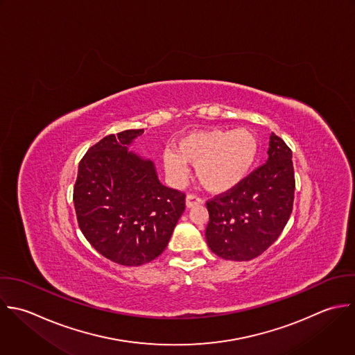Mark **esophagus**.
<instances>
[{"label": "esophagus", "instance_id": "esophagus-1", "mask_svg": "<svg viewBox=\"0 0 355 355\" xmlns=\"http://www.w3.org/2000/svg\"><path fill=\"white\" fill-rule=\"evenodd\" d=\"M185 203H187V207H193L196 205H202L203 203V199L199 198L198 195L195 193H188L187 195V199H185Z\"/></svg>", "mask_w": 355, "mask_h": 355}]
</instances>
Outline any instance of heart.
<instances>
[{"label": "heart", "mask_w": 355, "mask_h": 355, "mask_svg": "<svg viewBox=\"0 0 355 355\" xmlns=\"http://www.w3.org/2000/svg\"><path fill=\"white\" fill-rule=\"evenodd\" d=\"M257 153L259 139L250 130H209L181 139L177 152H166L164 167L173 180L182 181L191 164L206 189L225 192L248 177Z\"/></svg>", "instance_id": "b5f03b06"}]
</instances>
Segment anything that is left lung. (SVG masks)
Instances as JSON below:
<instances>
[{
  "instance_id": "obj_1",
  "label": "left lung",
  "mask_w": 355,
  "mask_h": 355,
  "mask_svg": "<svg viewBox=\"0 0 355 355\" xmlns=\"http://www.w3.org/2000/svg\"><path fill=\"white\" fill-rule=\"evenodd\" d=\"M295 188L292 150L272 132L268 160L239 185L206 202L210 216L206 241L211 252L234 261L264 253L288 224Z\"/></svg>"
}]
</instances>
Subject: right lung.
I'll list each match as a JSON object with an SVG mask.
<instances>
[{
	"label": "right lung",
	"mask_w": 355,
	"mask_h": 355,
	"mask_svg": "<svg viewBox=\"0 0 355 355\" xmlns=\"http://www.w3.org/2000/svg\"><path fill=\"white\" fill-rule=\"evenodd\" d=\"M144 130L110 134L78 164L73 202L91 246L120 266L159 257L185 210V193L160 184L153 163L128 152Z\"/></svg>",
	"instance_id": "add662e5"
}]
</instances>
